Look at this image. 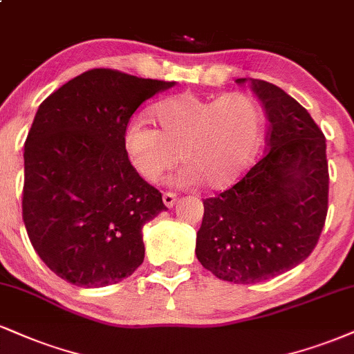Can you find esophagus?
<instances>
[{
    "instance_id": "1",
    "label": "esophagus",
    "mask_w": 354,
    "mask_h": 354,
    "mask_svg": "<svg viewBox=\"0 0 354 354\" xmlns=\"http://www.w3.org/2000/svg\"><path fill=\"white\" fill-rule=\"evenodd\" d=\"M176 194L174 193H165L163 194V203H165V206L166 207H173L174 204H176Z\"/></svg>"
}]
</instances>
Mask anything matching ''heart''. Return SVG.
<instances>
[{"label":"heart","instance_id":"obj_1","mask_svg":"<svg viewBox=\"0 0 354 354\" xmlns=\"http://www.w3.org/2000/svg\"><path fill=\"white\" fill-rule=\"evenodd\" d=\"M161 130L142 117L131 118L123 147L135 171L155 183L180 158L183 186L224 191L252 165L263 136V115L252 97L227 93L203 97L183 92L156 105Z\"/></svg>","mask_w":354,"mask_h":354}]
</instances>
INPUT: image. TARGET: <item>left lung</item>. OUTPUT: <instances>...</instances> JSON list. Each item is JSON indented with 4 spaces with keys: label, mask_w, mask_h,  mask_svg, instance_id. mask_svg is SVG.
Returning <instances> with one entry per match:
<instances>
[{
    "label": "left lung",
    "mask_w": 354,
    "mask_h": 354,
    "mask_svg": "<svg viewBox=\"0 0 354 354\" xmlns=\"http://www.w3.org/2000/svg\"><path fill=\"white\" fill-rule=\"evenodd\" d=\"M249 82L270 122L266 156L231 189L204 199L196 257L218 279L257 283L312 254L328 212L326 140L310 113L277 85Z\"/></svg>",
    "instance_id": "1"
}]
</instances>
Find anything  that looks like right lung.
<instances>
[{
  "mask_svg": "<svg viewBox=\"0 0 354 354\" xmlns=\"http://www.w3.org/2000/svg\"><path fill=\"white\" fill-rule=\"evenodd\" d=\"M174 82L92 69L50 93L24 145L23 219L42 262L99 288L142 266L143 225L165 209L135 171L123 133L145 100Z\"/></svg>",
  "mask_w": 354,
  "mask_h": 354,
  "instance_id": "right-lung-1",
  "label": "right lung"
}]
</instances>
